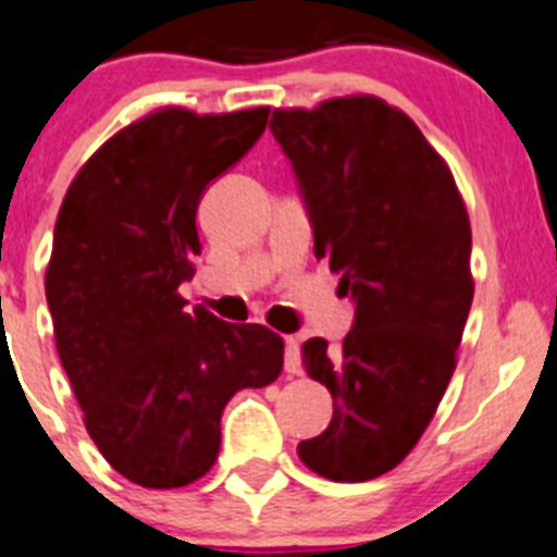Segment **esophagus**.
<instances>
[{"label": "esophagus", "instance_id": "1", "mask_svg": "<svg viewBox=\"0 0 557 557\" xmlns=\"http://www.w3.org/2000/svg\"><path fill=\"white\" fill-rule=\"evenodd\" d=\"M284 370H287L289 375H300V372H304L298 336H284Z\"/></svg>", "mask_w": 557, "mask_h": 557}]
</instances>
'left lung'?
<instances>
[{
	"label": "left lung",
	"mask_w": 557,
	"mask_h": 557,
	"mask_svg": "<svg viewBox=\"0 0 557 557\" xmlns=\"http://www.w3.org/2000/svg\"><path fill=\"white\" fill-rule=\"evenodd\" d=\"M270 129L300 182L314 257L356 300L339 345H304L334 417L298 456L329 481H372L414 450L456 370L475 295L467 203L445 157L379 96L278 107Z\"/></svg>",
	"instance_id": "obj_1"
}]
</instances>
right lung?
<instances>
[{"instance_id": "right-lung-1", "label": "right lung", "mask_w": 557, "mask_h": 557, "mask_svg": "<svg viewBox=\"0 0 557 557\" xmlns=\"http://www.w3.org/2000/svg\"><path fill=\"white\" fill-rule=\"evenodd\" d=\"M268 112L151 110L94 151L58 212L46 300L60 361L99 453L137 486L207 475L226 403L282 375V336L187 312L178 293L201 251V193L259 140Z\"/></svg>"}]
</instances>
